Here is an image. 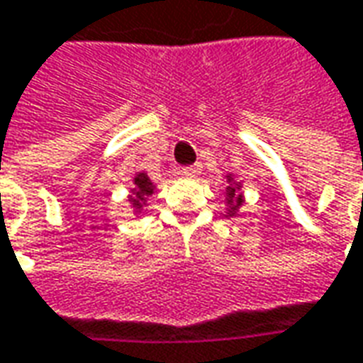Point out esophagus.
Here are the masks:
<instances>
[{"mask_svg":"<svg viewBox=\"0 0 363 363\" xmlns=\"http://www.w3.org/2000/svg\"><path fill=\"white\" fill-rule=\"evenodd\" d=\"M201 172V167L199 164H191V167H184L182 169V174H186V177H196Z\"/></svg>","mask_w":363,"mask_h":363,"instance_id":"1","label":"esophagus"}]
</instances>
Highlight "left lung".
<instances>
[{
  "instance_id": "left-lung-1",
  "label": "left lung",
  "mask_w": 363,
  "mask_h": 363,
  "mask_svg": "<svg viewBox=\"0 0 363 363\" xmlns=\"http://www.w3.org/2000/svg\"><path fill=\"white\" fill-rule=\"evenodd\" d=\"M226 181L230 182V186H226V204H228V213H226V216H234L236 211L242 206V194H238L240 182H234L233 177H226Z\"/></svg>"
}]
</instances>
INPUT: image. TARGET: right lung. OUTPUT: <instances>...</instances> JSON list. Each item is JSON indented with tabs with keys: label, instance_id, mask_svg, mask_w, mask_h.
Here are the masks:
<instances>
[{
	"label": "right lung",
	"instance_id": "1",
	"mask_svg": "<svg viewBox=\"0 0 363 363\" xmlns=\"http://www.w3.org/2000/svg\"><path fill=\"white\" fill-rule=\"evenodd\" d=\"M135 189L130 191V204H133V208H135V213L139 214L143 211V206H145V201H147V196H150L152 192H155V184L150 182V179L147 177V172H139V174H135Z\"/></svg>",
	"mask_w": 363,
	"mask_h": 363
}]
</instances>
